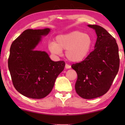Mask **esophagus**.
<instances>
[{
    "instance_id": "34e87169",
    "label": "esophagus",
    "mask_w": 125,
    "mask_h": 125,
    "mask_svg": "<svg viewBox=\"0 0 125 125\" xmlns=\"http://www.w3.org/2000/svg\"><path fill=\"white\" fill-rule=\"evenodd\" d=\"M65 67H66V69H70L71 67V65H69V64L66 63Z\"/></svg>"
}]
</instances>
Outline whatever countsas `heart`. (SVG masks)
Masks as SVG:
<instances>
[{"instance_id":"obj_1","label":"heart","mask_w":125,"mask_h":125,"mask_svg":"<svg viewBox=\"0 0 125 125\" xmlns=\"http://www.w3.org/2000/svg\"><path fill=\"white\" fill-rule=\"evenodd\" d=\"M92 44L89 34L76 31L57 36L56 43L51 42L49 48L51 53L56 55H60L62 50H66V58L73 62H79L87 56Z\"/></svg>"}]
</instances>
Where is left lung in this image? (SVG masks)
Returning a JSON list of instances; mask_svg holds the SVG:
<instances>
[{"label": "left lung", "instance_id": "8db88e82", "mask_svg": "<svg viewBox=\"0 0 125 125\" xmlns=\"http://www.w3.org/2000/svg\"><path fill=\"white\" fill-rule=\"evenodd\" d=\"M88 26L96 33L94 49L85 59L71 66L77 74L75 84L77 94L90 99L101 96L109 90L119 71L120 59L115 39L100 26Z\"/></svg>", "mask_w": 125, "mask_h": 125}]
</instances>
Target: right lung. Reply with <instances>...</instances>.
I'll use <instances>...</instances> for the list:
<instances>
[{
  "label": "right lung",
  "instance_id": "obj_1",
  "mask_svg": "<svg viewBox=\"0 0 125 125\" xmlns=\"http://www.w3.org/2000/svg\"><path fill=\"white\" fill-rule=\"evenodd\" d=\"M49 31V28L27 29L11 44L9 69L14 87L25 96L32 99L46 96L64 69V61L53 62L45 52L34 51L42 36Z\"/></svg>",
  "mask_w": 125,
  "mask_h": 125
}]
</instances>
